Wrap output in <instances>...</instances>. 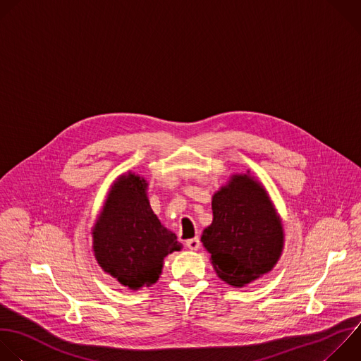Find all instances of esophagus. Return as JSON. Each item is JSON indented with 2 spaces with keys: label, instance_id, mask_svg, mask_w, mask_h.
<instances>
[{
  "label": "esophagus",
  "instance_id": "esophagus-1",
  "mask_svg": "<svg viewBox=\"0 0 361 361\" xmlns=\"http://www.w3.org/2000/svg\"><path fill=\"white\" fill-rule=\"evenodd\" d=\"M185 245H187V248L191 250V251H198L200 247H201V243H200L198 236H195V238H192V239H188V241L185 243Z\"/></svg>",
  "mask_w": 361,
  "mask_h": 361
}]
</instances>
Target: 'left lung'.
<instances>
[{"label":"left lung","mask_w":361,"mask_h":361,"mask_svg":"<svg viewBox=\"0 0 361 361\" xmlns=\"http://www.w3.org/2000/svg\"><path fill=\"white\" fill-rule=\"evenodd\" d=\"M212 222L201 236L216 276L244 288L271 272L283 252L285 231L268 191L251 171L235 173L212 195Z\"/></svg>","instance_id":"left-lung-1"}]
</instances>
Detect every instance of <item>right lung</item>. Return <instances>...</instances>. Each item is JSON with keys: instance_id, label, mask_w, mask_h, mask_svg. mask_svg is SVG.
Instances as JSON below:
<instances>
[{"instance_id": "1", "label": "right lung", "mask_w": 361, "mask_h": 361, "mask_svg": "<svg viewBox=\"0 0 361 361\" xmlns=\"http://www.w3.org/2000/svg\"><path fill=\"white\" fill-rule=\"evenodd\" d=\"M147 187L146 178L136 173L118 176L92 226L96 262L130 290L156 283L164 258L183 248L176 233L153 212Z\"/></svg>"}]
</instances>
